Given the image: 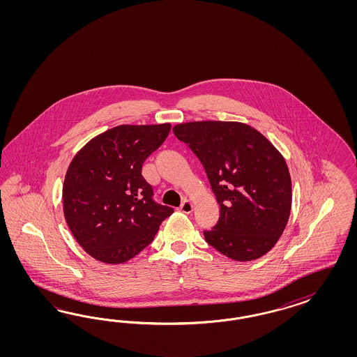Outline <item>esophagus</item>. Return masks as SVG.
Returning a JSON list of instances; mask_svg holds the SVG:
<instances>
[{"instance_id": "1", "label": "esophagus", "mask_w": 357, "mask_h": 357, "mask_svg": "<svg viewBox=\"0 0 357 357\" xmlns=\"http://www.w3.org/2000/svg\"><path fill=\"white\" fill-rule=\"evenodd\" d=\"M192 209H194V206H192V203L188 202V200H185L183 204L181 206V211H182L183 213H191Z\"/></svg>"}]
</instances>
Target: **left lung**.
Masks as SVG:
<instances>
[{"mask_svg":"<svg viewBox=\"0 0 357 357\" xmlns=\"http://www.w3.org/2000/svg\"><path fill=\"white\" fill-rule=\"evenodd\" d=\"M174 135L204 166L220 206L206 241L237 261L255 260L279 241L292 208V182L280 151L239 121H190Z\"/></svg>","mask_w":357,"mask_h":357,"instance_id":"8db88e82","label":"left lung"}]
</instances>
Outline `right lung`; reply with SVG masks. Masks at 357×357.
Masks as SVG:
<instances>
[{
	"label": "right lung",
	"mask_w": 357,
	"mask_h": 357,
	"mask_svg": "<svg viewBox=\"0 0 357 357\" xmlns=\"http://www.w3.org/2000/svg\"><path fill=\"white\" fill-rule=\"evenodd\" d=\"M170 123L118 126L87 142L65 174V221L94 259L120 264L145 249L170 206L153 200L142 163L162 145Z\"/></svg>",
	"instance_id": "add662e5"
}]
</instances>
